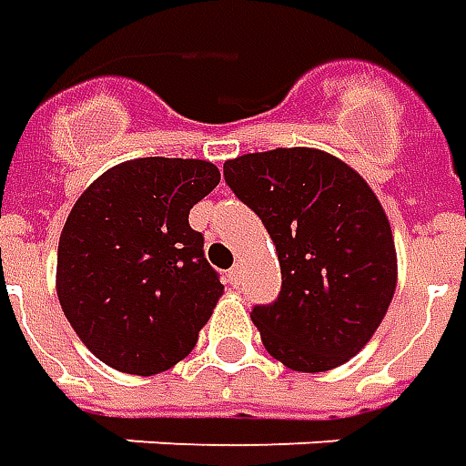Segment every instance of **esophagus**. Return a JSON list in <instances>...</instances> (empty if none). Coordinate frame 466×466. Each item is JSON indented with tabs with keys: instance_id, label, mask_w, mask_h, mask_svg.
Returning a JSON list of instances; mask_svg holds the SVG:
<instances>
[{
	"instance_id": "esophagus-1",
	"label": "esophagus",
	"mask_w": 466,
	"mask_h": 466,
	"mask_svg": "<svg viewBox=\"0 0 466 466\" xmlns=\"http://www.w3.org/2000/svg\"><path fill=\"white\" fill-rule=\"evenodd\" d=\"M227 278H229V283H232V286H239V278H242V268H239V265H234L232 270L227 273Z\"/></svg>"
}]
</instances>
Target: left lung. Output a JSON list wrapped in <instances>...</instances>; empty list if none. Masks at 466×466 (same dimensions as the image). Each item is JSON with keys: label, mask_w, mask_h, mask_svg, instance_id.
I'll use <instances>...</instances> for the list:
<instances>
[{"label": "left lung", "mask_w": 466, "mask_h": 466, "mask_svg": "<svg viewBox=\"0 0 466 466\" xmlns=\"http://www.w3.org/2000/svg\"><path fill=\"white\" fill-rule=\"evenodd\" d=\"M232 193L273 237L283 286L252 321L265 350L296 372L344 365L395 293L388 217L362 176L319 150L288 147L224 163Z\"/></svg>", "instance_id": "8db88e82"}]
</instances>
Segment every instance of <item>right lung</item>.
<instances>
[{
	"label": "right lung",
	"mask_w": 466,
	"mask_h": 466,
	"mask_svg": "<svg viewBox=\"0 0 466 466\" xmlns=\"http://www.w3.org/2000/svg\"><path fill=\"white\" fill-rule=\"evenodd\" d=\"M217 186L207 160L140 157L76 201L58 242V300L104 365L145 378L196 347L224 286L188 214Z\"/></svg>",
	"instance_id": "obj_1"
}]
</instances>
